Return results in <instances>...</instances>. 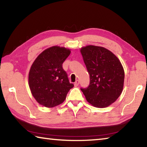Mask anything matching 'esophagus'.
<instances>
[{
	"mask_svg": "<svg viewBox=\"0 0 147 147\" xmlns=\"http://www.w3.org/2000/svg\"><path fill=\"white\" fill-rule=\"evenodd\" d=\"M74 86H75V87L78 86L79 85V81H78V80H76V81L75 82H74Z\"/></svg>",
	"mask_w": 147,
	"mask_h": 147,
	"instance_id": "34e87169",
	"label": "esophagus"
}]
</instances>
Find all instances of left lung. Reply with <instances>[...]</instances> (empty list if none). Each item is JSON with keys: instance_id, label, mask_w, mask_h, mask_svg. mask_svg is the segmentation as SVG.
<instances>
[{"instance_id": "8db88e82", "label": "left lung", "mask_w": 147, "mask_h": 147, "mask_svg": "<svg viewBox=\"0 0 147 147\" xmlns=\"http://www.w3.org/2000/svg\"><path fill=\"white\" fill-rule=\"evenodd\" d=\"M80 53L90 77L88 88H81L87 101L96 108L110 106L123 89L124 71L120 60L102 47H83Z\"/></svg>"}]
</instances>
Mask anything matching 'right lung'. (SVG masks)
I'll return each mask as SVG.
<instances>
[{"label": "right lung", "instance_id": "add662e5", "mask_svg": "<svg viewBox=\"0 0 147 147\" xmlns=\"http://www.w3.org/2000/svg\"><path fill=\"white\" fill-rule=\"evenodd\" d=\"M71 54L70 49L53 46L45 50L32 63L28 85L38 102L47 108L63 103L74 85L69 82L62 64Z\"/></svg>", "mask_w": 147, "mask_h": 147}]
</instances>
